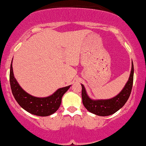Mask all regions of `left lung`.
Segmentation results:
<instances>
[{"mask_svg": "<svg viewBox=\"0 0 146 146\" xmlns=\"http://www.w3.org/2000/svg\"><path fill=\"white\" fill-rule=\"evenodd\" d=\"M134 67L132 62L131 71L129 80L123 89L115 97L107 100H92L88 96L84 85L82 84V102L88 111L98 116H109L121 109L129 98L133 83Z\"/></svg>", "mask_w": 146, "mask_h": 146, "instance_id": "obj_1", "label": "left lung"}]
</instances>
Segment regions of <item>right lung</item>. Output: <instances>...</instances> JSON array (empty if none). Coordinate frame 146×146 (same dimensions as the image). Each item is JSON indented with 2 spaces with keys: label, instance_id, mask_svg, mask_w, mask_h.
<instances>
[{
  "label": "right lung",
  "instance_id": "1",
  "mask_svg": "<svg viewBox=\"0 0 146 146\" xmlns=\"http://www.w3.org/2000/svg\"><path fill=\"white\" fill-rule=\"evenodd\" d=\"M9 80L13 95L20 106L29 113L40 117H46L54 113L60 106L62 96L71 86L59 88L53 94L48 97L33 96L24 91L17 82L13 75L12 62L11 64Z\"/></svg>",
  "mask_w": 146,
  "mask_h": 146
}]
</instances>
